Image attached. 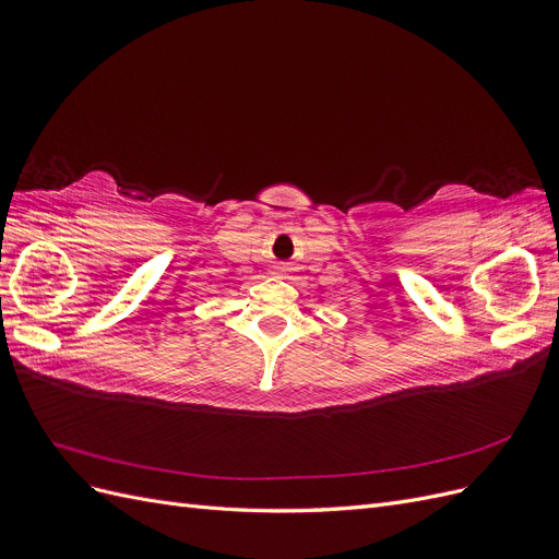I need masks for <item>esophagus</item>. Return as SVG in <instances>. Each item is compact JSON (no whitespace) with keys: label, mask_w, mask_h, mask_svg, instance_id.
<instances>
[{"label":"esophagus","mask_w":559,"mask_h":559,"mask_svg":"<svg viewBox=\"0 0 559 559\" xmlns=\"http://www.w3.org/2000/svg\"><path fill=\"white\" fill-rule=\"evenodd\" d=\"M286 273H289V267H286V265H277L275 267V275H280V277H284Z\"/></svg>","instance_id":"esophagus-1"}]
</instances>
